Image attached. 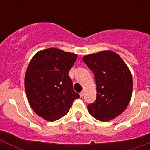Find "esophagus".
<instances>
[{
  "mask_svg": "<svg viewBox=\"0 0 150 150\" xmlns=\"http://www.w3.org/2000/svg\"><path fill=\"white\" fill-rule=\"evenodd\" d=\"M84 91H81V92H80V93H79V95H80V97H81V98H82V97H83V96H84Z\"/></svg>",
  "mask_w": 150,
  "mask_h": 150,
  "instance_id": "obj_1",
  "label": "esophagus"
}]
</instances>
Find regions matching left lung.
Here are the masks:
<instances>
[{
  "mask_svg": "<svg viewBox=\"0 0 150 150\" xmlns=\"http://www.w3.org/2000/svg\"><path fill=\"white\" fill-rule=\"evenodd\" d=\"M83 60L94 73L97 86L96 100L88 105V112L99 121L113 120L131 100L133 79L129 68L110 50L85 55Z\"/></svg>",
  "mask_w": 150,
  "mask_h": 150,
  "instance_id": "obj_1",
  "label": "left lung"
}]
</instances>
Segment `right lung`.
Returning a JSON list of instances; mask_svg holds the SVG:
<instances>
[{
    "instance_id": "add662e5",
    "label": "right lung",
    "mask_w": 150,
    "mask_h": 150,
    "mask_svg": "<svg viewBox=\"0 0 150 150\" xmlns=\"http://www.w3.org/2000/svg\"><path fill=\"white\" fill-rule=\"evenodd\" d=\"M77 55L56 48L39 51L34 55L25 76V88L33 110L45 120L63 117L79 95L68 75Z\"/></svg>"
}]
</instances>
